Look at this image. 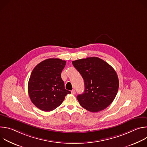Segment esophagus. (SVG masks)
I'll return each mask as SVG.
<instances>
[{"mask_svg":"<svg viewBox=\"0 0 147 147\" xmlns=\"http://www.w3.org/2000/svg\"><path fill=\"white\" fill-rule=\"evenodd\" d=\"M71 92L72 94H76V91H75L74 90H73Z\"/></svg>","mask_w":147,"mask_h":147,"instance_id":"obj_1","label":"esophagus"}]
</instances>
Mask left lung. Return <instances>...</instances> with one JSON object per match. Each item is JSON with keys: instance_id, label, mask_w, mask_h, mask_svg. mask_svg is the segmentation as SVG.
I'll list each match as a JSON object with an SVG mask.
<instances>
[{"instance_id": "obj_1", "label": "left lung", "mask_w": 147, "mask_h": 147, "mask_svg": "<svg viewBox=\"0 0 147 147\" xmlns=\"http://www.w3.org/2000/svg\"><path fill=\"white\" fill-rule=\"evenodd\" d=\"M72 63L84 82V91L77 96L80 105L91 112H99L110 105L119 89L114 69L97 57L76 60Z\"/></svg>"}]
</instances>
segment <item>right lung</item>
Instances as JSON below:
<instances>
[{"label": "right lung", "mask_w": 147, "mask_h": 147, "mask_svg": "<svg viewBox=\"0 0 147 147\" xmlns=\"http://www.w3.org/2000/svg\"><path fill=\"white\" fill-rule=\"evenodd\" d=\"M66 61L51 58L41 61L33 69L28 84L31 102L41 111L49 112L60 106L71 92L65 88L61 73Z\"/></svg>", "instance_id": "1"}]
</instances>
